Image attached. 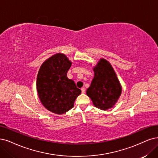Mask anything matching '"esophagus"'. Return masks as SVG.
<instances>
[{
  "instance_id": "esophagus-1",
  "label": "esophagus",
  "mask_w": 158,
  "mask_h": 158,
  "mask_svg": "<svg viewBox=\"0 0 158 158\" xmlns=\"http://www.w3.org/2000/svg\"><path fill=\"white\" fill-rule=\"evenodd\" d=\"M81 92H82L83 94L85 93V88H81Z\"/></svg>"
}]
</instances>
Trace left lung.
I'll return each instance as SVG.
<instances>
[{"instance_id":"1","label":"left lung","mask_w":158,"mask_h":158,"mask_svg":"<svg viewBox=\"0 0 158 158\" xmlns=\"http://www.w3.org/2000/svg\"><path fill=\"white\" fill-rule=\"evenodd\" d=\"M94 77L86 94L97 108L107 110L113 107L121 94L122 87L110 63L102 58L94 68Z\"/></svg>"}]
</instances>
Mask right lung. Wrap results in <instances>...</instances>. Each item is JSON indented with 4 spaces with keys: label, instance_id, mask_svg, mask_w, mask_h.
<instances>
[{
    "label": "right lung",
    "instance_id": "1",
    "mask_svg": "<svg viewBox=\"0 0 158 158\" xmlns=\"http://www.w3.org/2000/svg\"><path fill=\"white\" fill-rule=\"evenodd\" d=\"M71 65L65 55L58 53L46 60L40 68L38 94L43 106L53 113L62 114L68 111L81 93L74 81L67 77Z\"/></svg>",
    "mask_w": 158,
    "mask_h": 158
}]
</instances>
